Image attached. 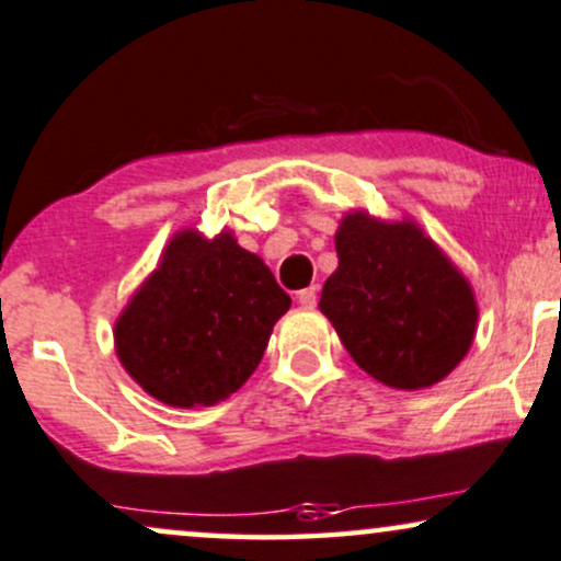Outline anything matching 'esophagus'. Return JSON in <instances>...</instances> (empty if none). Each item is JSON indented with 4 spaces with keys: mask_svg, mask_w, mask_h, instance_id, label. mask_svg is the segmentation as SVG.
Instances as JSON below:
<instances>
[{
    "mask_svg": "<svg viewBox=\"0 0 561 561\" xmlns=\"http://www.w3.org/2000/svg\"><path fill=\"white\" fill-rule=\"evenodd\" d=\"M316 295H319V287H306L298 293V302L302 308H316Z\"/></svg>",
    "mask_w": 561,
    "mask_h": 561,
    "instance_id": "esophagus-1",
    "label": "esophagus"
}]
</instances>
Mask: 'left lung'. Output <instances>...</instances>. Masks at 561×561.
<instances>
[{
    "instance_id": "1",
    "label": "left lung",
    "mask_w": 561,
    "mask_h": 561,
    "mask_svg": "<svg viewBox=\"0 0 561 561\" xmlns=\"http://www.w3.org/2000/svg\"><path fill=\"white\" fill-rule=\"evenodd\" d=\"M340 266L321 289L353 360L394 389L434 387L468 355L478 306L470 282L415 221H381L366 211L334 234Z\"/></svg>"
}]
</instances>
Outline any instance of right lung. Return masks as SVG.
<instances>
[{
	"mask_svg": "<svg viewBox=\"0 0 561 561\" xmlns=\"http://www.w3.org/2000/svg\"><path fill=\"white\" fill-rule=\"evenodd\" d=\"M293 300L232 232L174 234L114 323L127 374L170 408H208L251 379Z\"/></svg>",
	"mask_w": 561,
	"mask_h": 561,
	"instance_id": "obj_1",
	"label": "right lung"
}]
</instances>
